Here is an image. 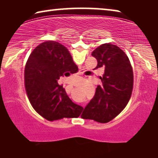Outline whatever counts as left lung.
<instances>
[{
	"label": "left lung",
	"mask_w": 158,
	"mask_h": 158,
	"mask_svg": "<svg viewBox=\"0 0 158 158\" xmlns=\"http://www.w3.org/2000/svg\"><path fill=\"white\" fill-rule=\"evenodd\" d=\"M98 60L95 69L103 68L94 97L84 108L83 118L105 123L123 111L130 100L133 89V71L125 53L115 44H101L92 52Z\"/></svg>",
	"instance_id": "1"
}]
</instances>
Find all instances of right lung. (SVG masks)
<instances>
[{"label": "right lung", "mask_w": 158, "mask_h": 158, "mask_svg": "<svg viewBox=\"0 0 158 158\" xmlns=\"http://www.w3.org/2000/svg\"><path fill=\"white\" fill-rule=\"evenodd\" d=\"M75 65L68 49L56 41H46L35 47L26 62V91L35 110L48 121L77 118L83 107L74 104L58 79L68 77Z\"/></svg>", "instance_id": "right-lung-1"}]
</instances>
